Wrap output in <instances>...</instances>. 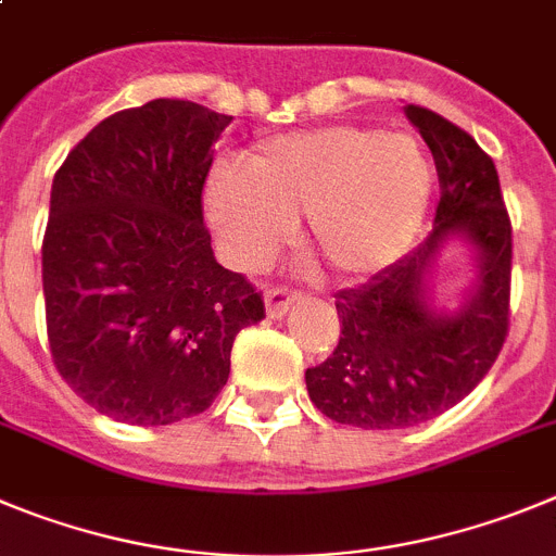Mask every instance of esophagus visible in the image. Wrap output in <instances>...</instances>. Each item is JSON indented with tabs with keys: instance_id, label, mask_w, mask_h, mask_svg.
Listing matches in <instances>:
<instances>
[{
	"instance_id": "esophagus-1",
	"label": "esophagus",
	"mask_w": 556,
	"mask_h": 556,
	"mask_svg": "<svg viewBox=\"0 0 556 556\" xmlns=\"http://www.w3.org/2000/svg\"><path fill=\"white\" fill-rule=\"evenodd\" d=\"M296 299H302V293L299 290H290V288H268L266 290V313L271 315V318H282L285 313H288V307Z\"/></svg>"
}]
</instances>
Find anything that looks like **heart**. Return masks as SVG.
<instances>
[{"mask_svg": "<svg viewBox=\"0 0 556 556\" xmlns=\"http://www.w3.org/2000/svg\"><path fill=\"white\" fill-rule=\"evenodd\" d=\"M429 185V163L409 135L332 124L277 135L241 168H218L207 216L235 266H263L290 238V222L307 216V252L329 271L363 277L402 257Z\"/></svg>", "mask_w": 556, "mask_h": 556, "instance_id": "heart-1", "label": "heart"}]
</instances>
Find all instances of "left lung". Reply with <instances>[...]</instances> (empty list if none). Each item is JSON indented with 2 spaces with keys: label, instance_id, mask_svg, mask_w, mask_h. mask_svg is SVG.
Listing matches in <instances>:
<instances>
[{
  "label": "left lung",
  "instance_id": "left-lung-1",
  "mask_svg": "<svg viewBox=\"0 0 556 556\" xmlns=\"http://www.w3.org/2000/svg\"><path fill=\"white\" fill-rule=\"evenodd\" d=\"M434 157V232L368 285L340 290V338L307 368V393L327 418L363 429H404L463 402L493 368L509 332L513 224L498 172L471 135L421 104L404 108ZM448 233L480 249L478 296L434 314L422 279Z\"/></svg>",
  "mask_w": 556,
  "mask_h": 556
}]
</instances>
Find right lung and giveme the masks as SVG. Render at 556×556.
Returning a JSON list of instances; mask_svg holds the SVG:
<instances>
[{"mask_svg": "<svg viewBox=\"0 0 556 556\" xmlns=\"http://www.w3.org/2000/svg\"><path fill=\"white\" fill-rule=\"evenodd\" d=\"M232 116L152 99L99 122L58 168L43 232L52 363L97 413L163 427L204 413L263 293L218 266L202 193Z\"/></svg>", "mask_w": 556, "mask_h": 556, "instance_id": "1", "label": "right lung"}]
</instances>
